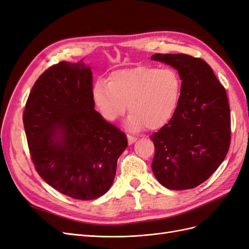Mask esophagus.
Segmentation results:
<instances>
[{"label":"esophagus","instance_id":"1","mask_svg":"<svg viewBox=\"0 0 249 249\" xmlns=\"http://www.w3.org/2000/svg\"><path fill=\"white\" fill-rule=\"evenodd\" d=\"M127 141H129V144H133L134 142L137 141V138L136 137H133V136H130V135H127Z\"/></svg>","mask_w":249,"mask_h":249}]
</instances>
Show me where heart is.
Listing matches in <instances>:
<instances>
[{
  "mask_svg": "<svg viewBox=\"0 0 249 249\" xmlns=\"http://www.w3.org/2000/svg\"><path fill=\"white\" fill-rule=\"evenodd\" d=\"M182 94V80L173 69L141 65L113 71L95 82L92 99L102 117L114 123L126 107L125 124L132 132L160 130L175 115Z\"/></svg>",
  "mask_w": 249,
  "mask_h": 249,
  "instance_id": "1",
  "label": "heart"
}]
</instances>
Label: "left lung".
I'll use <instances>...</instances> for the list:
<instances>
[{
  "instance_id": "8db88e82",
  "label": "left lung",
  "mask_w": 249,
  "mask_h": 249,
  "mask_svg": "<svg viewBox=\"0 0 249 249\" xmlns=\"http://www.w3.org/2000/svg\"><path fill=\"white\" fill-rule=\"evenodd\" d=\"M150 60L170 65L182 80L175 115L150 136L155 145L154 176L167 189H192L212 176L228 154V95L202 59L185 54H155Z\"/></svg>"
}]
</instances>
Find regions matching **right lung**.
I'll return each mask as SVG.
<instances>
[{
	"mask_svg": "<svg viewBox=\"0 0 249 249\" xmlns=\"http://www.w3.org/2000/svg\"><path fill=\"white\" fill-rule=\"evenodd\" d=\"M22 117L33 163L44 182L82 200L99 198L110 189L127 140L94 110L92 71L83 59L44 71Z\"/></svg>",
	"mask_w": 249,
	"mask_h": 249,
	"instance_id": "obj_1",
	"label": "right lung"
}]
</instances>
